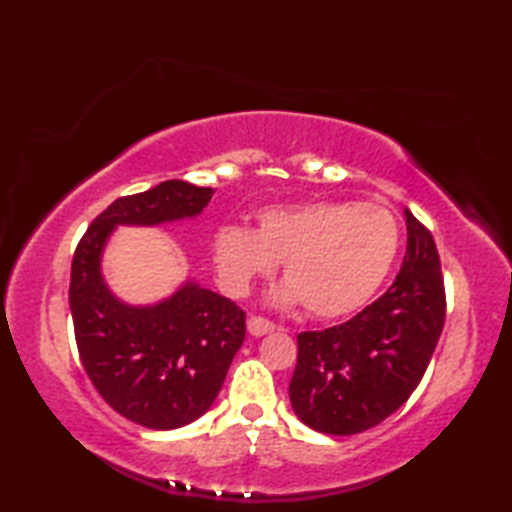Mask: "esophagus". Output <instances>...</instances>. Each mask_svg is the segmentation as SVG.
<instances>
[{"mask_svg": "<svg viewBox=\"0 0 512 512\" xmlns=\"http://www.w3.org/2000/svg\"><path fill=\"white\" fill-rule=\"evenodd\" d=\"M246 325H248V332L253 336H264V334L275 330V323L264 319V317H250Z\"/></svg>", "mask_w": 512, "mask_h": 512, "instance_id": "obj_1", "label": "esophagus"}]
</instances>
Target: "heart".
<instances>
[{"label":"heart","mask_w":512,"mask_h":512,"mask_svg":"<svg viewBox=\"0 0 512 512\" xmlns=\"http://www.w3.org/2000/svg\"><path fill=\"white\" fill-rule=\"evenodd\" d=\"M400 250V226L380 204L312 200L273 206L244 226L217 228L211 257L220 286L233 297L248 292L281 259L288 279L281 303L301 301L317 319L361 310L385 284Z\"/></svg>","instance_id":"1"}]
</instances>
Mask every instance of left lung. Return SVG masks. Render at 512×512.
<instances>
[{
  "mask_svg": "<svg viewBox=\"0 0 512 512\" xmlns=\"http://www.w3.org/2000/svg\"><path fill=\"white\" fill-rule=\"evenodd\" d=\"M407 217V253L394 284L356 317L297 336L290 402L330 436L376 427L407 402L436 350L447 314L440 255L429 228Z\"/></svg>",
  "mask_w": 512,
  "mask_h": 512,
  "instance_id": "1",
  "label": "left lung"
}]
</instances>
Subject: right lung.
I'll list each match as a JSON object with an SVG mask.
<instances>
[{
	"label": "right lung",
	"instance_id": "add662e5",
	"mask_svg": "<svg viewBox=\"0 0 512 512\" xmlns=\"http://www.w3.org/2000/svg\"><path fill=\"white\" fill-rule=\"evenodd\" d=\"M211 198V187L184 180L125 195L74 250L70 310L81 363L107 405L140 427L178 429L209 411L244 343L246 312L195 281L156 306H129L105 284L103 248L116 226L195 217Z\"/></svg>",
	"mask_w": 512,
	"mask_h": 512
}]
</instances>
